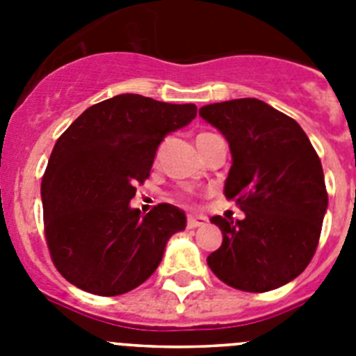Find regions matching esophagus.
Instances as JSON below:
<instances>
[{"mask_svg": "<svg viewBox=\"0 0 356 356\" xmlns=\"http://www.w3.org/2000/svg\"><path fill=\"white\" fill-rule=\"evenodd\" d=\"M207 225V217L203 216H188L187 217V228H197V226Z\"/></svg>", "mask_w": 356, "mask_h": 356, "instance_id": "esophagus-1", "label": "esophagus"}]
</instances>
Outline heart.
Instances as JSON below:
<instances>
[{"mask_svg":"<svg viewBox=\"0 0 356 356\" xmlns=\"http://www.w3.org/2000/svg\"><path fill=\"white\" fill-rule=\"evenodd\" d=\"M201 135H205V134H201Z\"/></svg>","mask_w":356,"mask_h":356,"instance_id":"1","label":"heart"}]
</instances>
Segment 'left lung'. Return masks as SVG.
<instances>
[{
    "mask_svg": "<svg viewBox=\"0 0 356 356\" xmlns=\"http://www.w3.org/2000/svg\"><path fill=\"white\" fill-rule=\"evenodd\" d=\"M200 115L228 140L225 196L246 213L235 222L212 217L222 244L207 264L238 291L289 284L312 260L328 207L316 149L294 119L254 97L207 105Z\"/></svg>",
    "mask_w": 356,
    "mask_h": 356,
    "instance_id": "left-lung-1",
    "label": "left lung"
}]
</instances>
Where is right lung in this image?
Masks as SVG:
<instances>
[{"label":"right lung","mask_w":356,"mask_h":356,"mask_svg":"<svg viewBox=\"0 0 356 356\" xmlns=\"http://www.w3.org/2000/svg\"><path fill=\"white\" fill-rule=\"evenodd\" d=\"M196 105L119 94L89 106L58 137L40 184L44 235L56 271L96 296L139 287L162 260L185 213L160 203L130 209L165 135L196 118Z\"/></svg>","instance_id":"right-lung-1"}]
</instances>
